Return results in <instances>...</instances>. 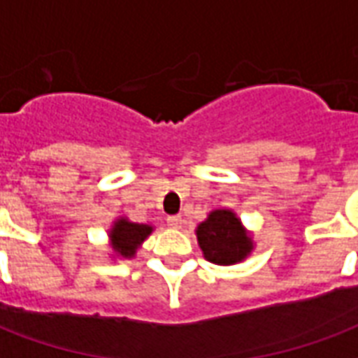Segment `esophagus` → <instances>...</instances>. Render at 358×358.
Returning a JSON list of instances; mask_svg holds the SVG:
<instances>
[{"instance_id":"1","label":"esophagus","mask_w":358,"mask_h":358,"mask_svg":"<svg viewBox=\"0 0 358 358\" xmlns=\"http://www.w3.org/2000/svg\"><path fill=\"white\" fill-rule=\"evenodd\" d=\"M166 224L171 226V228H180V226H182V217H178V215L169 217L166 218Z\"/></svg>"}]
</instances>
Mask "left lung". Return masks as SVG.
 Wrapping results in <instances>:
<instances>
[{"mask_svg": "<svg viewBox=\"0 0 358 358\" xmlns=\"http://www.w3.org/2000/svg\"><path fill=\"white\" fill-rule=\"evenodd\" d=\"M197 241L203 257L215 264L241 263L253 251V240L236 213L217 209L209 213L205 222L197 226Z\"/></svg>", "mask_w": 358, "mask_h": 358, "instance_id": "obj_1", "label": "left lung"}]
</instances>
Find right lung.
<instances>
[{
  "label": "right lung",
  "mask_w": 358,
  "mask_h": 358,
  "mask_svg": "<svg viewBox=\"0 0 358 358\" xmlns=\"http://www.w3.org/2000/svg\"><path fill=\"white\" fill-rule=\"evenodd\" d=\"M151 232H153V226L130 222L128 218H117L109 232L110 248L118 257L132 259Z\"/></svg>",
  "instance_id": "add662e5"
}]
</instances>
